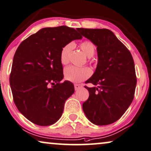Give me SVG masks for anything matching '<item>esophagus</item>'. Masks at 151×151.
Returning a JSON list of instances; mask_svg holds the SVG:
<instances>
[{"instance_id": "obj_1", "label": "esophagus", "mask_w": 151, "mask_h": 151, "mask_svg": "<svg viewBox=\"0 0 151 151\" xmlns=\"http://www.w3.org/2000/svg\"><path fill=\"white\" fill-rule=\"evenodd\" d=\"M74 87H75V90H78V89H80V88L83 87V86H82L81 85H79V84H75Z\"/></svg>"}]
</instances>
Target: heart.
I'll use <instances>...</instances> for the list:
<instances>
[{"label": "heart", "mask_w": 151, "mask_h": 151, "mask_svg": "<svg viewBox=\"0 0 151 151\" xmlns=\"http://www.w3.org/2000/svg\"><path fill=\"white\" fill-rule=\"evenodd\" d=\"M80 47L83 52L88 58H91L95 52V46L91 41L85 40L80 43ZM73 44L70 43L64 46L60 52V62L63 65L68 64L69 57ZM91 71L88 67H76V66H68L64 70V77L68 81L72 83H80L90 77Z\"/></svg>", "instance_id": "b5f03b06"}]
</instances>
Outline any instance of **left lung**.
I'll list each match as a JSON object with an SVG mask.
<instances>
[{"mask_svg":"<svg viewBox=\"0 0 151 151\" xmlns=\"http://www.w3.org/2000/svg\"><path fill=\"white\" fill-rule=\"evenodd\" d=\"M77 30L97 46L99 58L95 73L86 82L96 87L85 86L89 96L83 109L93 124H111L122 116L134 99L137 77L132 56L108 29Z\"/></svg>","mask_w":151,"mask_h":151,"instance_id":"obj_1","label":"left lung"}]
</instances>
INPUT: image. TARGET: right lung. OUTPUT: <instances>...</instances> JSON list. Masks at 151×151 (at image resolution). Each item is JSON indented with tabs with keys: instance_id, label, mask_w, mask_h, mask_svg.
Returning <instances> with one entry per match:
<instances>
[{
	"instance_id": "add662e5",
	"label": "right lung",
	"mask_w": 151,
	"mask_h": 151,
	"mask_svg": "<svg viewBox=\"0 0 151 151\" xmlns=\"http://www.w3.org/2000/svg\"><path fill=\"white\" fill-rule=\"evenodd\" d=\"M83 37L66 25L45 28L23 40L14 56L9 84L19 111L35 124H53L62 114L73 84L61 83L62 48Z\"/></svg>"
}]
</instances>
